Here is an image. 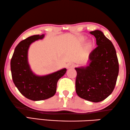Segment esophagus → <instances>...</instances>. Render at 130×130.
I'll list each match as a JSON object with an SVG mask.
<instances>
[{
	"mask_svg": "<svg viewBox=\"0 0 130 130\" xmlns=\"http://www.w3.org/2000/svg\"><path fill=\"white\" fill-rule=\"evenodd\" d=\"M67 67L68 69H71L74 67V64H73L72 63H69L67 64Z\"/></svg>",
	"mask_w": 130,
	"mask_h": 130,
	"instance_id": "34e87169",
	"label": "esophagus"
}]
</instances>
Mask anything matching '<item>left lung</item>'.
<instances>
[{"label": "left lung", "mask_w": 130, "mask_h": 130, "mask_svg": "<svg viewBox=\"0 0 130 130\" xmlns=\"http://www.w3.org/2000/svg\"><path fill=\"white\" fill-rule=\"evenodd\" d=\"M90 34L95 36L98 46L90 53L88 66L75 68L76 91L82 99L98 103L114 90L119 64L114 46L102 31L96 30Z\"/></svg>", "instance_id": "obj_1"}]
</instances>
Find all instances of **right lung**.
<instances>
[{
	"label": "right lung",
	"mask_w": 130,
	"mask_h": 130,
	"mask_svg": "<svg viewBox=\"0 0 130 130\" xmlns=\"http://www.w3.org/2000/svg\"><path fill=\"white\" fill-rule=\"evenodd\" d=\"M44 35H34L27 37L17 45L10 61L12 77L14 85L20 93L27 99L40 101L55 94L58 80L66 72V69L44 76L33 74L27 61L30 45L36 40L42 39Z\"/></svg>",
	"instance_id": "right-lung-1"
}]
</instances>
